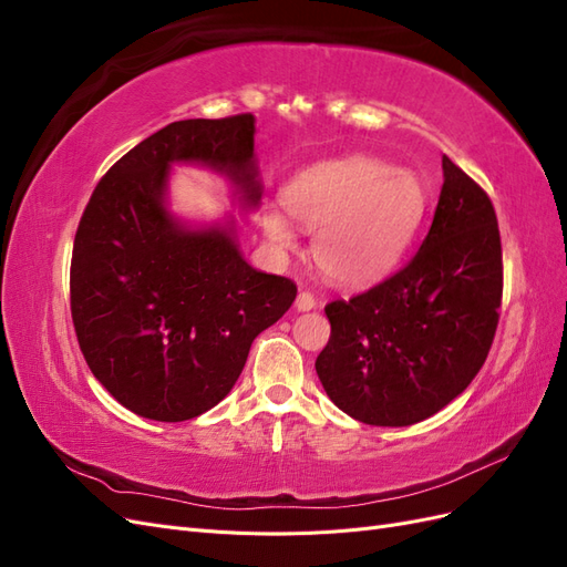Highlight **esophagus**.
<instances>
[{"label": "esophagus", "mask_w": 567, "mask_h": 567, "mask_svg": "<svg viewBox=\"0 0 567 567\" xmlns=\"http://www.w3.org/2000/svg\"><path fill=\"white\" fill-rule=\"evenodd\" d=\"M315 305H317V300H315L310 290H302V293H298V298H296V310L298 312H310V310H315Z\"/></svg>", "instance_id": "1"}]
</instances>
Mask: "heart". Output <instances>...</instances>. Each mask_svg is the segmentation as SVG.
<instances>
[{
    "instance_id": "1",
    "label": "heart",
    "mask_w": 567,
    "mask_h": 567,
    "mask_svg": "<svg viewBox=\"0 0 567 567\" xmlns=\"http://www.w3.org/2000/svg\"><path fill=\"white\" fill-rule=\"evenodd\" d=\"M284 208L315 231V262L326 279L364 286L402 260L425 217L427 188L409 169L350 156L302 169L286 188ZM265 231L279 248L296 244L279 210L265 213Z\"/></svg>"
}]
</instances>
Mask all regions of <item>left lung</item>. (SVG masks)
Returning <instances> with one entry per match:
<instances>
[{
  "label": "left lung",
  "instance_id": "left-lung-1",
  "mask_svg": "<svg viewBox=\"0 0 567 567\" xmlns=\"http://www.w3.org/2000/svg\"><path fill=\"white\" fill-rule=\"evenodd\" d=\"M433 225L398 274L326 305L331 338L317 375L348 416L400 427L437 414L471 385L499 323L504 267L494 205L442 156Z\"/></svg>",
  "mask_w": 567,
  "mask_h": 567
}]
</instances>
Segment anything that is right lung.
Instances as JSON below:
<instances>
[{"mask_svg":"<svg viewBox=\"0 0 567 567\" xmlns=\"http://www.w3.org/2000/svg\"><path fill=\"white\" fill-rule=\"evenodd\" d=\"M255 117L179 120L125 153L82 213L71 312L96 381L151 421L200 416L227 398L252 340L293 305L296 284L252 269L236 221L188 227L167 208L169 169L227 177L246 210L262 198Z\"/></svg>","mask_w":567,"mask_h":567,"instance_id":"add662e5","label":"right lung"}]
</instances>
